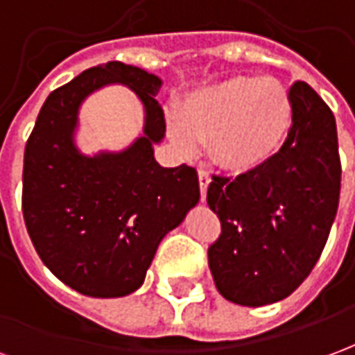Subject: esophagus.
Listing matches in <instances>:
<instances>
[{
  "label": "esophagus",
  "instance_id": "1",
  "mask_svg": "<svg viewBox=\"0 0 355 355\" xmlns=\"http://www.w3.org/2000/svg\"><path fill=\"white\" fill-rule=\"evenodd\" d=\"M198 177H200L201 200L205 201V196H207V188H209V184H211V177H209L207 171H200V173H198Z\"/></svg>",
  "mask_w": 355,
  "mask_h": 355
}]
</instances>
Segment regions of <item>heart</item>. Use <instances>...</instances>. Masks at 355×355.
Returning a JSON list of instances; mask_svg holds the SVG:
<instances>
[{
  "instance_id": "1",
  "label": "heart",
  "mask_w": 355,
  "mask_h": 355,
  "mask_svg": "<svg viewBox=\"0 0 355 355\" xmlns=\"http://www.w3.org/2000/svg\"><path fill=\"white\" fill-rule=\"evenodd\" d=\"M293 101L275 78L234 76L186 94L171 117L169 139L192 154L207 139L209 157L232 173H251L272 162L293 127Z\"/></svg>"
}]
</instances>
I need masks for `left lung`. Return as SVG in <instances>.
Segmentation results:
<instances>
[{
	"label": "left lung",
	"instance_id": "8db88e82",
	"mask_svg": "<svg viewBox=\"0 0 355 355\" xmlns=\"http://www.w3.org/2000/svg\"><path fill=\"white\" fill-rule=\"evenodd\" d=\"M289 94L293 127L274 159L209 184L207 203L223 226L209 247V268L234 304L289 297L315 266L335 223L343 173L335 116L304 81Z\"/></svg>",
	"mask_w": 355,
	"mask_h": 355
}]
</instances>
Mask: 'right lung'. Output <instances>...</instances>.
<instances>
[{
	"mask_svg": "<svg viewBox=\"0 0 355 355\" xmlns=\"http://www.w3.org/2000/svg\"><path fill=\"white\" fill-rule=\"evenodd\" d=\"M108 85L131 88L145 110L143 132L119 153L83 155L75 135L80 104ZM163 81L139 66L106 62L55 89L24 150L22 213L43 264L81 295L127 297L144 283L162 239L200 201L198 171L162 167L165 139L154 96Z\"/></svg>",
	"mask_w": 355,
	"mask_h": 355,
	"instance_id": "add662e5",
	"label": "right lung"
}]
</instances>
